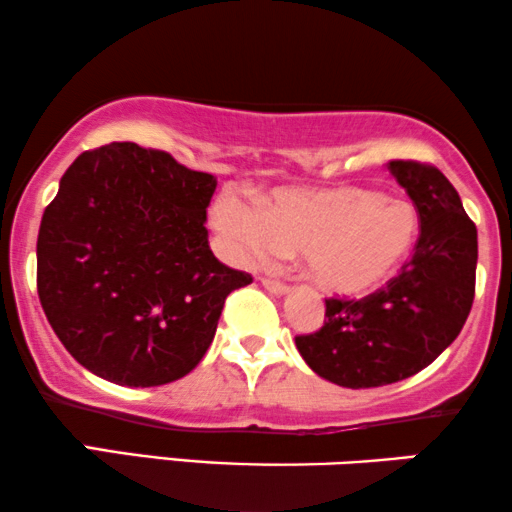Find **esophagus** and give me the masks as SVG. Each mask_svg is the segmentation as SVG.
Returning a JSON list of instances; mask_svg holds the SVG:
<instances>
[{"label": "esophagus", "mask_w": 512, "mask_h": 512, "mask_svg": "<svg viewBox=\"0 0 512 512\" xmlns=\"http://www.w3.org/2000/svg\"><path fill=\"white\" fill-rule=\"evenodd\" d=\"M263 287L275 296H282V294H287V291H289L287 284L280 282V280H270V277H263Z\"/></svg>", "instance_id": "esophagus-1"}]
</instances>
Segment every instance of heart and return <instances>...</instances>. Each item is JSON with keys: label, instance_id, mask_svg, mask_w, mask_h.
Here are the masks:
<instances>
[{"label": "heart", "instance_id": "heart-1", "mask_svg": "<svg viewBox=\"0 0 512 512\" xmlns=\"http://www.w3.org/2000/svg\"><path fill=\"white\" fill-rule=\"evenodd\" d=\"M214 223L240 261L298 251L303 275L338 296H367L388 284L418 237L409 202L364 185L277 188L256 199V211L223 195Z\"/></svg>", "mask_w": 512, "mask_h": 512}]
</instances>
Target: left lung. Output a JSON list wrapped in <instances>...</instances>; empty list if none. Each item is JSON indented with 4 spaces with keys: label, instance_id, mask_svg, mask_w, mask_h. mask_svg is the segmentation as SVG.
I'll return each mask as SVG.
<instances>
[{
    "label": "left lung",
    "instance_id": "left-lung-1",
    "mask_svg": "<svg viewBox=\"0 0 512 512\" xmlns=\"http://www.w3.org/2000/svg\"><path fill=\"white\" fill-rule=\"evenodd\" d=\"M418 211V240L400 275L360 301L327 298L324 327L296 336L317 376L378 388L426 369L454 343L475 298L477 228L459 192L433 164L388 162Z\"/></svg>",
    "mask_w": 512,
    "mask_h": 512
}]
</instances>
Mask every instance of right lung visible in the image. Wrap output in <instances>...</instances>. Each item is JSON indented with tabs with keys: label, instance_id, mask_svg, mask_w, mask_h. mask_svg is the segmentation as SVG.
Listing matches in <instances>:
<instances>
[{
	"label": "right lung",
	"instance_id": "obj_1",
	"mask_svg": "<svg viewBox=\"0 0 512 512\" xmlns=\"http://www.w3.org/2000/svg\"><path fill=\"white\" fill-rule=\"evenodd\" d=\"M216 178L169 152L110 143L79 155L44 209L37 294L65 350L129 388L190 374L214 341L230 291L204 228Z\"/></svg>",
	"mask_w": 512,
	"mask_h": 512
}]
</instances>
